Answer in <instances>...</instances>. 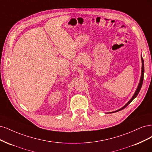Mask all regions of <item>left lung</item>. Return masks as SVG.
<instances>
[{
    "label": "left lung",
    "instance_id": "left-lung-1",
    "mask_svg": "<svg viewBox=\"0 0 152 152\" xmlns=\"http://www.w3.org/2000/svg\"><path fill=\"white\" fill-rule=\"evenodd\" d=\"M141 62H142V67H141V77H140V83H139V84H138V87H137V88H136V91L134 92V94L133 95V96H132V98L131 99L129 100V102L127 103V104L124 105V106H123L122 107V108H121V109H118V110H115V111H114V112H111V113H114V112H118V111H120V110H122V109H124V108H126V107L128 106L130 103L133 101L135 98L137 96V95H138V94H139V92H140V90H141V86H142V85H143V76H144V61H143V57H142V56H141Z\"/></svg>",
    "mask_w": 152,
    "mask_h": 152
}]
</instances>
